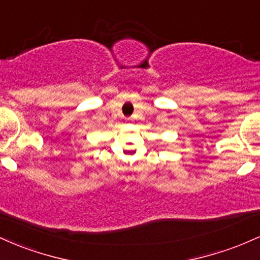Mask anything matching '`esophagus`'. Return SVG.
<instances>
[{
    "label": "esophagus",
    "instance_id": "obj_1",
    "mask_svg": "<svg viewBox=\"0 0 260 260\" xmlns=\"http://www.w3.org/2000/svg\"><path fill=\"white\" fill-rule=\"evenodd\" d=\"M127 120H131V118H127Z\"/></svg>",
    "mask_w": 260,
    "mask_h": 260
}]
</instances>
